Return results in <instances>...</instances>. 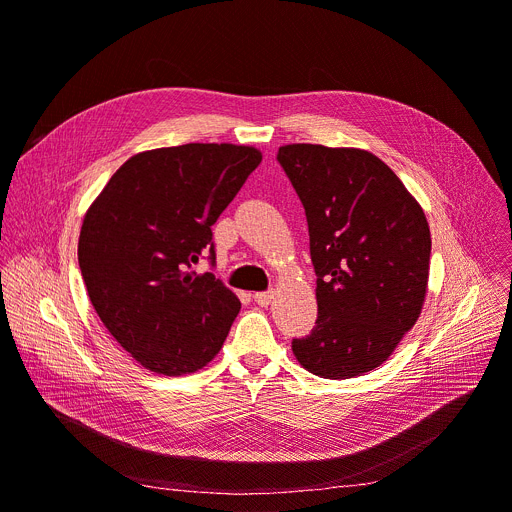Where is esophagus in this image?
I'll use <instances>...</instances> for the list:
<instances>
[{
  "instance_id": "34e87169",
  "label": "esophagus",
  "mask_w": 512,
  "mask_h": 512,
  "mask_svg": "<svg viewBox=\"0 0 512 512\" xmlns=\"http://www.w3.org/2000/svg\"><path fill=\"white\" fill-rule=\"evenodd\" d=\"M253 298H255V302H257L259 306H267L271 300H274V290H267V292H255V294H253Z\"/></svg>"
}]
</instances>
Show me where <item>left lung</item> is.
Returning <instances> with one entry per match:
<instances>
[{"label":"left lung","mask_w":512,"mask_h":512,"mask_svg":"<svg viewBox=\"0 0 512 512\" xmlns=\"http://www.w3.org/2000/svg\"><path fill=\"white\" fill-rule=\"evenodd\" d=\"M278 162L309 224L319 317L292 339L296 360L321 379L381 366L420 317L430 228L393 170L356 148L290 144Z\"/></svg>","instance_id":"obj_1"}]
</instances>
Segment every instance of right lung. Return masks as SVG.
Returning a JSON list of instances; mask_svg holds the SVG:
<instances>
[{"label":"right lung","instance_id":"add662e5","mask_svg":"<svg viewBox=\"0 0 512 512\" xmlns=\"http://www.w3.org/2000/svg\"><path fill=\"white\" fill-rule=\"evenodd\" d=\"M261 162L234 144L131 156L84 216L78 261L96 315L144 368L181 377L222 348L241 302L212 271V226Z\"/></svg>","mask_w":512,"mask_h":512}]
</instances>
